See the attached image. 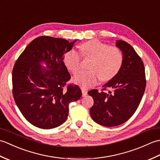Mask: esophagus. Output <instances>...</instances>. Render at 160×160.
Wrapping results in <instances>:
<instances>
[{
    "instance_id": "esophagus-1",
    "label": "esophagus",
    "mask_w": 160,
    "mask_h": 160,
    "mask_svg": "<svg viewBox=\"0 0 160 160\" xmlns=\"http://www.w3.org/2000/svg\"><path fill=\"white\" fill-rule=\"evenodd\" d=\"M81 89H82V96L83 97H84V96H86L87 95V91L85 89H84V88H81Z\"/></svg>"
}]
</instances>
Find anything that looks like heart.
I'll return each mask as SVG.
<instances>
[{
	"label": "heart",
	"instance_id": "1",
	"mask_svg": "<svg viewBox=\"0 0 160 160\" xmlns=\"http://www.w3.org/2000/svg\"><path fill=\"white\" fill-rule=\"evenodd\" d=\"M84 56L91 58L88 71L76 75L73 80L83 88H88L98 80L108 81L116 76L123 62V54L117 47L108 46L98 40H91L80 46ZM67 69L76 74L81 67V57L76 51L70 50L64 56Z\"/></svg>",
	"mask_w": 160,
	"mask_h": 160
}]
</instances>
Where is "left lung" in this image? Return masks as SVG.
I'll list each match as a JSON object with an SVG mask.
<instances>
[{"mask_svg": "<svg viewBox=\"0 0 160 160\" xmlns=\"http://www.w3.org/2000/svg\"><path fill=\"white\" fill-rule=\"evenodd\" d=\"M123 54V62L116 76L102 86V91H89L94 104L90 115L96 123L115 127L127 122L140 104L146 88L144 64L131 45L123 40L115 44ZM109 89L108 92H105Z\"/></svg>", "mask_w": 160, "mask_h": 160, "instance_id": "obj_1", "label": "left lung"}]
</instances>
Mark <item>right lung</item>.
<instances>
[{
	"label": "right lung",
	"mask_w": 160,
	"mask_h": 160,
	"mask_svg": "<svg viewBox=\"0 0 160 160\" xmlns=\"http://www.w3.org/2000/svg\"><path fill=\"white\" fill-rule=\"evenodd\" d=\"M76 41L38 37L27 46L14 64L13 98L23 116L36 127L51 129L62 124L69 114V103L82 96L76 84L65 88L71 76L63 62L64 55Z\"/></svg>",
	"instance_id": "1"
}]
</instances>
